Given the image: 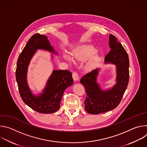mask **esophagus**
<instances>
[{"mask_svg": "<svg viewBox=\"0 0 147 147\" xmlns=\"http://www.w3.org/2000/svg\"><path fill=\"white\" fill-rule=\"evenodd\" d=\"M72 76H73V78L74 81H78L79 77H78V74L76 73V72H73L72 74Z\"/></svg>", "mask_w": 147, "mask_h": 147, "instance_id": "obj_1", "label": "esophagus"}]
</instances>
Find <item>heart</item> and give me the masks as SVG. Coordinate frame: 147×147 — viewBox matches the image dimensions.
<instances>
[{"instance_id":"b5f03b06","label":"heart","mask_w":147,"mask_h":147,"mask_svg":"<svg viewBox=\"0 0 147 147\" xmlns=\"http://www.w3.org/2000/svg\"><path fill=\"white\" fill-rule=\"evenodd\" d=\"M96 52V49L92 46H82L74 51L73 56L76 60L78 61H85L90 58L87 64V67L90 69L94 67L100 59ZM64 57L67 60H71L69 56L65 55Z\"/></svg>"}]
</instances>
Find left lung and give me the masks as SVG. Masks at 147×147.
<instances>
[{
  "label": "left lung",
  "mask_w": 147,
  "mask_h": 147,
  "mask_svg": "<svg viewBox=\"0 0 147 147\" xmlns=\"http://www.w3.org/2000/svg\"><path fill=\"white\" fill-rule=\"evenodd\" d=\"M109 45L111 51L105 57V62L116 65V83L111 89L103 91L96 82L98 69L84 76L80 82L85 87L87 96L85 109L90 114L97 115L116 108L126 90L129 79V59L127 53L117 38L110 34Z\"/></svg>",
  "instance_id": "obj_1"
}]
</instances>
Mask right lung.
Segmentation results:
<instances>
[{
	"mask_svg": "<svg viewBox=\"0 0 147 147\" xmlns=\"http://www.w3.org/2000/svg\"><path fill=\"white\" fill-rule=\"evenodd\" d=\"M36 49L55 53L47 36L35 34L31 37L17 62L16 77L19 92L24 102L35 111L45 114L54 113L60 108L64 91L73 84L71 72L67 70H53L44 92L38 96L34 95L27 84V73L30 60Z\"/></svg>",
	"mask_w": 147,
	"mask_h": 147,
	"instance_id": "right-lung-1",
	"label": "right lung"
}]
</instances>
